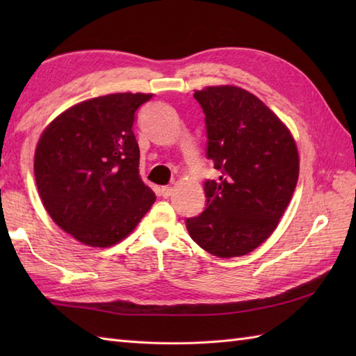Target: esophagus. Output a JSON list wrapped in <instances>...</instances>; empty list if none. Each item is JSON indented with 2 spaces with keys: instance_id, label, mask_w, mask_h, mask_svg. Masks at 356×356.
I'll use <instances>...</instances> for the list:
<instances>
[{
  "instance_id": "esophagus-1",
  "label": "esophagus",
  "mask_w": 356,
  "mask_h": 356,
  "mask_svg": "<svg viewBox=\"0 0 356 356\" xmlns=\"http://www.w3.org/2000/svg\"><path fill=\"white\" fill-rule=\"evenodd\" d=\"M171 194H172V186H162L161 188V195H162V197L168 199Z\"/></svg>"
}]
</instances>
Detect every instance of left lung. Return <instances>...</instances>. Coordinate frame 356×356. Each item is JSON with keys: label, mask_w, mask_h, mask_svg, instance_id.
<instances>
[{"label": "left lung", "mask_w": 356, "mask_h": 356, "mask_svg": "<svg viewBox=\"0 0 356 356\" xmlns=\"http://www.w3.org/2000/svg\"><path fill=\"white\" fill-rule=\"evenodd\" d=\"M205 113L207 157L222 172L207 180V208L186 218L202 249L220 259L260 246L289 205L298 180V151L287 127L259 97L234 86L194 93Z\"/></svg>", "instance_id": "left-lung-1"}]
</instances>
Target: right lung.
Masks as SVG:
<instances>
[{"mask_svg": "<svg viewBox=\"0 0 356 356\" xmlns=\"http://www.w3.org/2000/svg\"><path fill=\"white\" fill-rule=\"evenodd\" d=\"M153 95L115 93L73 105L45 128L35 180L45 211L81 243L125 238L156 200L139 176L134 113Z\"/></svg>", "mask_w": 356, "mask_h": 356, "instance_id": "obj_1", "label": "right lung"}]
</instances>
